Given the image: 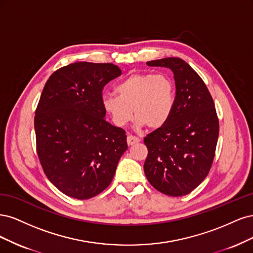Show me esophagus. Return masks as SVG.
I'll use <instances>...</instances> for the list:
<instances>
[{"instance_id":"obj_1","label":"esophagus","mask_w":253,"mask_h":253,"mask_svg":"<svg viewBox=\"0 0 253 253\" xmlns=\"http://www.w3.org/2000/svg\"><path fill=\"white\" fill-rule=\"evenodd\" d=\"M138 142H140V138L136 137V136H133V135H131V134H129V135L127 136V144H128L129 146H132V145H134V144H136V143H138Z\"/></svg>"}]
</instances>
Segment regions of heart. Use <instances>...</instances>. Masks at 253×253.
I'll return each mask as SVG.
<instances>
[{
    "mask_svg": "<svg viewBox=\"0 0 253 253\" xmlns=\"http://www.w3.org/2000/svg\"><path fill=\"white\" fill-rule=\"evenodd\" d=\"M117 92L104 93L101 103L120 128L129 124L133 115L137 128H160L166 124L175 104L174 82L165 73H133L117 86Z\"/></svg>",
    "mask_w": 253,
    "mask_h": 253,
    "instance_id": "1",
    "label": "heart"
}]
</instances>
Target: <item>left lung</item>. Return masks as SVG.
Returning <instances> with one entry per match:
<instances>
[{
	"label": "left lung",
	"instance_id": "obj_1",
	"mask_svg": "<svg viewBox=\"0 0 253 253\" xmlns=\"http://www.w3.org/2000/svg\"><path fill=\"white\" fill-rule=\"evenodd\" d=\"M146 64L173 72L175 104L166 124L144 138L148 148L145 175L160 192L182 197L197 188L212 165L218 137L214 103L184 60L165 58Z\"/></svg>",
	"mask_w": 253,
	"mask_h": 253
}]
</instances>
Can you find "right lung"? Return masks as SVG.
<instances>
[{
  "mask_svg": "<svg viewBox=\"0 0 253 253\" xmlns=\"http://www.w3.org/2000/svg\"><path fill=\"white\" fill-rule=\"evenodd\" d=\"M122 70L111 63L77 62L53 72L35 117L37 151L46 176L70 198L105 190L127 148L125 130L105 120L102 90Z\"/></svg>",
  "mask_w": 253,
  "mask_h": 253,
  "instance_id": "add662e5",
  "label": "right lung"
}]
</instances>
